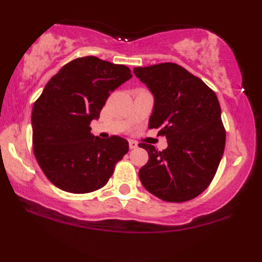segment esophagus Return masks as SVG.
Instances as JSON below:
<instances>
[{
	"label": "esophagus",
	"mask_w": 262,
	"mask_h": 262,
	"mask_svg": "<svg viewBox=\"0 0 262 262\" xmlns=\"http://www.w3.org/2000/svg\"><path fill=\"white\" fill-rule=\"evenodd\" d=\"M129 148L130 149H135V148H137V143L135 141H133V140H130L129 141Z\"/></svg>",
	"instance_id": "esophagus-1"
}]
</instances>
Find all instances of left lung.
Wrapping results in <instances>:
<instances>
[{"mask_svg":"<svg viewBox=\"0 0 262 262\" xmlns=\"http://www.w3.org/2000/svg\"><path fill=\"white\" fill-rule=\"evenodd\" d=\"M155 97L149 128L167 140L163 151L140 143L149 161L139 171L144 188L166 202L196 198L215 177L225 147L217 96L206 83L177 63L134 68Z\"/></svg>","mask_w":262,"mask_h":262,"instance_id":"8db88e82","label":"left lung"}]
</instances>
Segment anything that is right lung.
Masks as SVG:
<instances>
[{"label":"right lung","mask_w":262,"mask_h":262,"mask_svg":"<svg viewBox=\"0 0 262 262\" xmlns=\"http://www.w3.org/2000/svg\"><path fill=\"white\" fill-rule=\"evenodd\" d=\"M129 78L126 66L84 56L64 64L43 88L32 110L33 151L57 188L75 194L101 188L128 152L126 139H100L90 123L111 92Z\"/></svg>","instance_id":"right-lung-1"}]
</instances>
